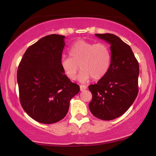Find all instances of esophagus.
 <instances>
[{"label":"esophagus","mask_w":156,"mask_h":156,"mask_svg":"<svg viewBox=\"0 0 156 156\" xmlns=\"http://www.w3.org/2000/svg\"><path fill=\"white\" fill-rule=\"evenodd\" d=\"M80 91H84L85 89H87V86H85V85H80Z\"/></svg>","instance_id":"34e87169"}]
</instances>
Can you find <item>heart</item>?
I'll return each instance as SVG.
<instances>
[{
    "label": "heart",
    "instance_id": "obj_1",
    "mask_svg": "<svg viewBox=\"0 0 156 156\" xmlns=\"http://www.w3.org/2000/svg\"><path fill=\"white\" fill-rule=\"evenodd\" d=\"M69 57H63L60 65L64 73L70 80H74L79 71L82 70L79 80L85 82L92 77L101 79L110 67L111 52L106 44L80 40L74 42L69 50Z\"/></svg>",
    "mask_w": 156,
    "mask_h": 156
}]
</instances>
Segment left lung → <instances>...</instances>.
<instances>
[{"instance_id": "1", "label": "left lung", "mask_w": 156, "mask_h": 156, "mask_svg": "<svg viewBox=\"0 0 156 156\" xmlns=\"http://www.w3.org/2000/svg\"><path fill=\"white\" fill-rule=\"evenodd\" d=\"M110 44V67L97 84L89 86L91 114L101 120L121 116L135 101L138 92L139 65L129 44L114 34H95Z\"/></svg>"}]
</instances>
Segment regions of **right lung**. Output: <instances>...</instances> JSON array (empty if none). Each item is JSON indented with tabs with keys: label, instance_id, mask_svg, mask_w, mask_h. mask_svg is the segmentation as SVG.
Returning a JSON list of instances; mask_svg holds the SVG:
<instances>
[{
	"label": "right lung",
	"instance_id": "obj_1",
	"mask_svg": "<svg viewBox=\"0 0 156 156\" xmlns=\"http://www.w3.org/2000/svg\"><path fill=\"white\" fill-rule=\"evenodd\" d=\"M65 36L47 35L30 46L17 72L21 106L34 120L50 124L67 114L69 101L80 86L61 67Z\"/></svg>",
	"mask_w": 156,
	"mask_h": 156
}]
</instances>
